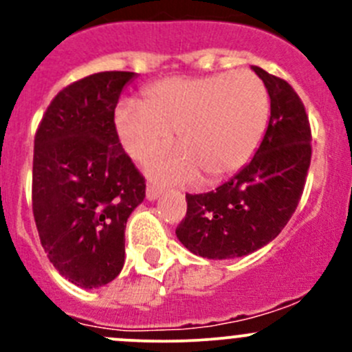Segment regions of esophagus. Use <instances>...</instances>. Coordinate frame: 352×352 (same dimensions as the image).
Segmentation results:
<instances>
[{"mask_svg": "<svg viewBox=\"0 0 352 352\" xmlns=\"http://www.w3.org/2000/svg\"><path fill=\"white\" fill-rule=\"evenodd\" d=\"M160 194H162V187L160 186H155V184H148L146 187V197L150 199V201H155V199L160 197Z\"/></svg>", "mask_w": 352, "mask_h": 352, "instance_id": "obj_1", "label": "esophagus"}]
</instances>
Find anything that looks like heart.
I'll use <instances>...</instances> for the list:
<instances>
[{
    "label": "heart",
    "instance_id": "heart-1",
    "mask_svg": "<svg viewBox=\"0 0 352 352\" xmlns=\"http://www.w3.org/2000/svg\"><path fill=\"white\" fill-rule=\"evenodd\" d=\"M269 119L264 81L248 69L211 76H173L143 91V105L126 102L116 126L127 155L138 162L165 150L177 134L182 153L151 162L156 175L208 182L236 172L261 144Z\"/></svg>",
    "mask_w": 352,
    "mask_h": 352
}]
</instances>
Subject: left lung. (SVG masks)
I'll list each match as a JSON object with an SVG mask.
<instances>
[{
	"instance_id": "left-lung-1",
	"label": "left lung",
	"mask_w": 352,
	"mask_h": 352,
	"mask_svg": "<svg viewBox=\"0 0 352 352\" xmlns=\"http://www.w3.org/2000/svg\"><path fill=\"white\" fill-rule=\"evenodd\" d=\"M254 71L271 97V117L254 158L228 182L186 194V218L175 233L184 247L206 258L255 252L281 233L293 216L311 160V129L303 102L283 78Z\"/></svg>"
}]
</instances>
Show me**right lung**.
Masks as SVG:
<instances>
[{"instance_id":"obj_1","label":"right lung","mask_w":352,"mask_h":352,"mask_svg":"<svg viewBox=\"0 0 352 352\" xmlns=\"http://www.w3.org/2000/svg\"><path fill=\"white\" fill-rule=\"evenodd\" d=\"M131 71H102L63 88L34 140L32 211L59 274L81 287L116 279L124 232L146 180L122 150L116 107Z\"/></svg>"}]
</instances>
